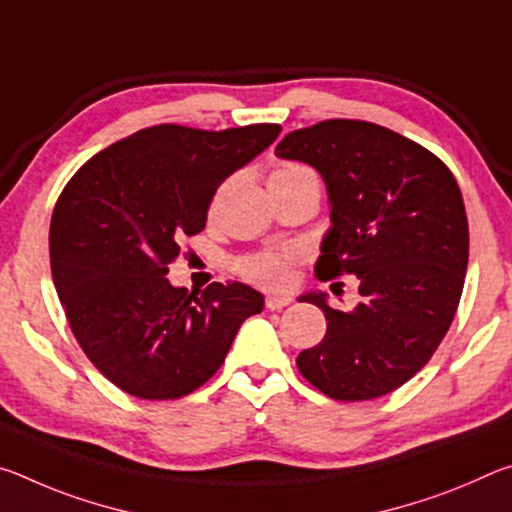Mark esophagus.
Returning a JSON list of instances; mask_svg holds the SVG:
<instances>
[{
  "label": "esophagus",
  "instance_id": "esophagus-1",
  "mask_svg": "<svg viewBox=\"0 0 512 512\" xmlns=\"http://www.w3.org/2000/svg\"><path fill=\"white\" fill-rule=\"evenodd\" d=\"M287 305H291L289 296H282V293H268L266 296V309H284Z\"/></svg>",
  "mask_w": 512,
  "mask_h": 512
}]
</instances>
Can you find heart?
Segmentation results:
<instances>
[{"label": "heart", "mask_w": 512, "mask_h": 512, "mask_svg": "<svg viewBox=\"0 0 512 512\" xmlns=\"http://www.w3.org/2000/svg\"><path fill=\"white\" fill-rule=\"evenodd\" d=\"M305 173H311L309 169L300 167V164H280L271 178H293V176H305ZM268 178V180H271ZM293 259L291 250H284V253H264V255H255L248 257L246 262H241V273L250 280H257L262 284H284L289 277V262Z\"/></svg>", "instance_id": "heart-1"}]
</instances>
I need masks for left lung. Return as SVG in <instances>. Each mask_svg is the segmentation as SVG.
<instances>
[{
    "mask_svg": "<svg viewBox=\"0 0 512 512\" xmlns=\"http://www.w3.org/2000/svg\"><path fill=\"white\" fill-rule=\"evenodd\" d=\"M275 155L325 180L329 221L316 275H354L361 302L329 307L327 332L298 354V370L341 402L375 400L406 384L452 325L467 271V214L443 162L384 126L329 119L289 133Z\"/></svg>",
    "mask_w": 512,
    "mask_h": 512,
    "instance_id": "8db88e82",
    "label": "left lung"
}]
</instances>
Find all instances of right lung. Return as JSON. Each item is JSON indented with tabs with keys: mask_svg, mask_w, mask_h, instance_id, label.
<instances>
[{
	"mask_svg": "<svg viewBox=\"0 0 512 512\" xmlns=\"http://www.w3.org/2000/svg\"><path fill=\"white\" fill-rule=\"evenodd\" d=\"M277 124L228 131L151 126L94 155L54 207V287L76 341L103 377L142 400H178L221 368L264 296L214 282L201 296L167 280L180 239L205 228L225 178L280 135Z\"/></svg>",
	"mask_w": 512,
	"mask_h": 512,
	"instance_id": "right-lung-1",
	"label": "right lung"
}]
</instances>
